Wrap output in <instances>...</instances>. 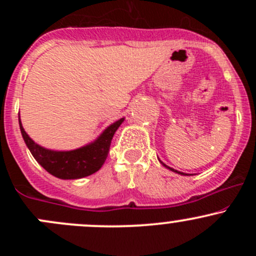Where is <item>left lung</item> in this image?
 Wrapping results in <instances>:
<instances>
[{"mask_svg":"<svg viewBox=\"0 0 256 256\" xmlns=\"http://www.w3.org/2000/svg\"><path fill=\"white\" fill-rule=\"evenodd\" d=\"M161 164H164V167H167V168H170V170H171V171H174V172H177V174H182V172H178V171H176V170H174V168H171V167L166 166V164H164V162H161Z\"/></svg>","mask_w":256,"mask_h":256,"instance_id":"8db88e82","label":"left lung"}]
</instances>
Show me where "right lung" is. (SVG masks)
I'll list each match as a JSON object with an SVG mask.
<instances>
[{
    "label": "right lung",
    "mask_w": 256,
    "mask_h": 256,
    "mask_svg": "<svg viewBox=\"0 0 256 256\" xmlns=\"http://www.w3.org/2000/svg\"><path fill=\"white\" fill-rule=\"evenodd\" d=\"M124 118L110 125L95 142L73 151H50L40 146L27 135L20 120V128L26 144L36 161L53 176L62 180H76L95 174L102 168L109 154L114 134Z\"/></svg>",
    "instance_id": "obj_1"
}]
</instances>
